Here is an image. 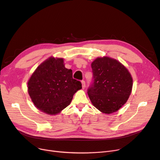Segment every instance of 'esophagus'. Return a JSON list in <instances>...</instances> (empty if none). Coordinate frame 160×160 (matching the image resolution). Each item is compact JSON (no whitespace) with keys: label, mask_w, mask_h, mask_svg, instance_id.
Listing matches in <instances>:
<instances>
[{"label":"esophagus","mask_w":160,"mask_h":160,"mask_svg":"<svg viewBox=\"0 0 160 160\" xmlns=\"http://www.w3.org/2000/svg\"><path fill=\"white\" fill-rule=\"evenodd\" d=\"M82 89H84L86 87V82L84 80L82 81Z\"/></svg>","instance_id":"obj_1"}]
</instances>
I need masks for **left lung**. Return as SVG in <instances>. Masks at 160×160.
<instances>
[{"label": "left lung", "mask_w": 160, "mask_h": 160, "mask_svg": "<svg viewBox=\"0 0 160 160\" xmlns=\"http://www.w3.org/2000/svg\"><path fill=\"white\" fill-rule=\"evenodd\" d=\"M91 68L93 83L88 92L91 103L103 113L118 111L131 94V74L120 62L108 56L97 58Z\"/></svg>", "instance_id": "obj_1"}]
</instances>
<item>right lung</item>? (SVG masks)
Listing matches in <instances>:
<instances>
[{"mask_svg": "<svg viewBox=\"0 0 160 160\" xmlns=\"http://www.w3.org/2000/svg\"><path fill=\"white\" fill-rule=\"evenodd\" d=\"M28 93L34 106L42 112L54 115L71 102L82 83L65 68L63 59L49 57L34 71L28 82Z\"/></svg>", "mask_w": 160, "mask_h": 160, "instance_id": "1", "label": "right lung"}]
</instances>
